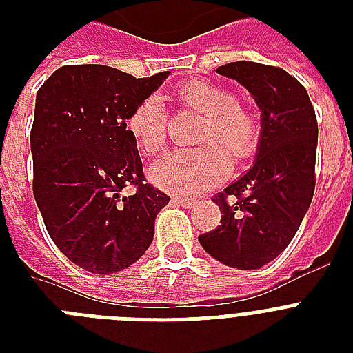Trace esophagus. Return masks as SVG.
<instances>
[{"label": "esophagus", "mask_w": 353, "mask_h": 353, "mask_svg": "<svg viewBox=\"0 0 353 353\" xmlns=\"http://www.w3.org/2000/svg\"><path fill=\"white\" fill-rule=\"evenodd\" d=\"M172 201L176 205H181V207H185V209H192L194 205H196V201L190 198H185V196H174L172 198Z\"/></svg>", "instance_id": "1"}]
</instances>
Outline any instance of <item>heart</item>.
<instances>
[{"label":"heart","mask_w":353,"mask_h":353,"mask_svg":"<svg viewBox=\"0 0 353 353\" xmlns=\"http://www.w3.org/2000/svg\"><path fill=\"white\" fill-rule=\"evenodd\" d=\"M177 99L203 113L205 124L194 150H177L152 165L150 179L166 192L192 196L216 187L229 176L231 161L243 159L258 143V121L231 90L209 80H190ZM128 128L146 155H157L168 143V115L159 95L146 97L128 117ZM225 149V152L223 150Z\"/></svg>","instance_id":"heart-1"}]
</instances>
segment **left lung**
Here are the masks:
<instances>
[{
    "instance_id": "8db88e82",
    "label": "left lung",
    "mask_w": 353,
    "mask_h": 353,
    "mask_svg": "<svg viewBox=\"0 0 353 353\" xmlns=\"http://www.w3.org/2000/svg\"><path fill=\"white\" fill-rule=\"evenodd\" d=\"M216 73L251 93L262 130L251 168L214 198L221 225L199 236V243L229 268L260 269L290 245L310 209L317 117L304 85L284 69L240 60Z\"/></svg>"
}]
</instances>
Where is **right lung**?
<instances>
[{
	"label": "right lung",
	"instance_id": "1",
	"mask_svg": "<svg viewBox=\"0 0 353 353\" xmlns=\"http://www.w3.org/2000/svg\"><path fill=\"white\" fill-rule=\"evenodd\" d=\"M168 74L135 79L99 63L63 65L38 90L30 130L36 205L54 245L90 273L137 262L170 201L144 183L137 141L126 128ZM128 184L138 192L121 200Z\"/></svg>",
	"mask_w": 353,
	"mask_h": 353
}]
</instances>
